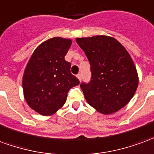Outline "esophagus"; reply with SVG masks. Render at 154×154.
I'll use <instances>...</instances> for the list:
<instances>
[{
  "instance_id": "34e87169",
  "label": "esophagus",
  "mask_w": 154,
  "mask_h": 154,
  "mask_svg": "<svg viewBox=\"0 0 154 154\" xmlns=\"http://www.w3.org/2000/svg\"><path fill=\"white\" fill-rule=\"evenodd\" d=\"M77 78H78L79 81H80V80L82 79V75H81V74H78V75H77Z\"/></svg>"
}]
</instances>
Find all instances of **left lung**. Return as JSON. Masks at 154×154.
Returning <instances> with one entry per match:
<instances>
[{"label": "left lung", "instance_id": "left-lung-1", "mask_svg": "<svg viewBox=\"0 0 154 154\" xmlns=\"http://www.w3.org/2000/svg\"><path fill=\"white\" fill-rule=\"evenodd\" d=\"M85 51L92 73L80 88L87 103L103 114L117 112L134 95L138 72L130 54L116 39L107 35L76 38Z\"/></svg>", "mask_w": 154, "mask_h": 154}]
</instances>
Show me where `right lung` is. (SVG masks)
Returning a JSON list of instances; mask_svg holds the SVG:
<instances>
[{
	"instance_id": "add662e5",
	"label": "right lung",
	"mask_w": 154,
	"mask_h": 154,
	"mask_svg": "<svg viewBox=\"0 0 154 154\" xmlns=\"http://www.w3.org/2000/svg\"><path fill=\"white\" fill-rule=\"evenodd\" d=\"M72 40L54 37L34 51L22 78L24 98L38 114L52 115L65 104L72 87L79 85L65 60Z\"/></svg>"
}]
</instances>
